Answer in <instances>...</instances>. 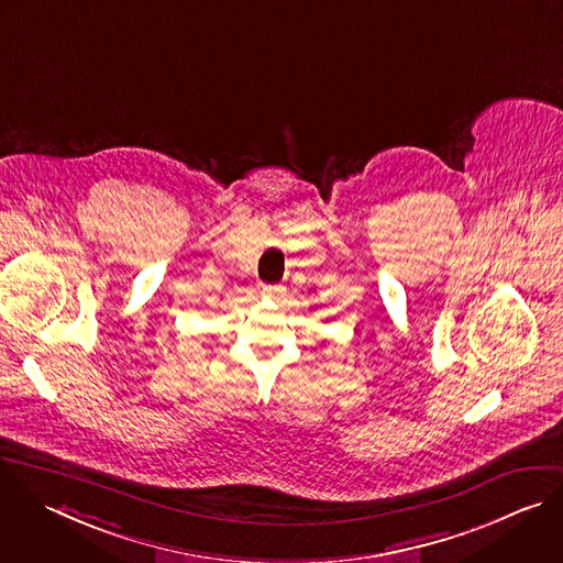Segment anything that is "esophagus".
<instances>
[{"label": "esophagus", "instance_id": "obj_1", "mask_svg": "<svg viewBox=\"0 0 563 563\" xmlns=\"http://www.w3.org/2000/svg\"><path fill=\"white\" fill-rule=\"evenodd\" d=\"M275 292H277V288H275V286H266V284H262V297H275Z\"/></svg>", "mask_w": 563, "mask_h": 563}]
</instances>
